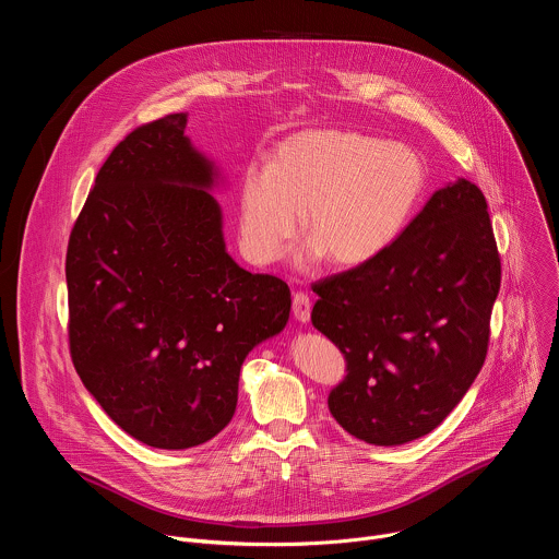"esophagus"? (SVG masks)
Returning <instances> with one entry per match:
<instances>
[{"label": "esophagus", "mask_w": 559, "mask_h": 559, "mask_svg": "<svg viewBox=\"0 0 559 559\" xmlns=\"http://www.w3.org/2000/svg\"><path fill=\"white\" fill-rule=\"evenodd\" d=\"M292 311H294V318L298 323H309L311 318V300L307 294L302 292H296L294 298H292Z\"/></svg>", "instance_id": "esophagus-1"}]
</instances>
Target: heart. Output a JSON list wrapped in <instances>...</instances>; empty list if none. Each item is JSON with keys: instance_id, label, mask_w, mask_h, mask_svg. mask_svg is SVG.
<instances>
[{"instance_id": "heart-1", "label": "heart", "mask_w": 559, "mask_h": 559, "mask_svg": "<svg viewBox=\"0 0 559 559\" xmlns=\"http://www.w3.org/2000/svg\"><path fill=\"white\" fill-rule=\"evenodd\" d=\"M427 183L423 156L405 143L318 128L283 139L270 168L241 181V248L257 265L276 263L300 229L305 265L330 259L352 270L371 263L412 218Z\"/></svg>"}]
</instances>
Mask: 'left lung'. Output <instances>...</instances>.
Instances as JSON below:
<instances>
[{
	"label": "left lung",
	"mask_w": 559,
	"mask_h": 559,
	"mask_svg": "<svg viewBox=\"0 0 559 559\" xmlns=\"http://www.w3.org/2000/svg\"><path fill=\"white\" fill-rule=\"evenodd\" d=\"M500 276L487 199L457 179L378 259L316 283L311 323L347 360L336 423L378 447L431 433L485 365Z\"/></svg>",
	"instance_id": "1"
}]
</instances>
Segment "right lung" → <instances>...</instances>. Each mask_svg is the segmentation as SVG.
<instances>
[{
  "label": "right lung",
  "mask_w": 559,
  "mask_h": 559,
  "mask_svg": "<svg viewBox=\"0 0 559 559\" xmlns=\"http://www.w3.org/2000/svg\"><path fill=\"white\" fill-rule=\"evenodd\" d=\"M188 115L130 132L106 158L66 254L70 356L102 409L154 449L212 440L243 360L289 321L287 283L225 250L223 183Z\"/></svg>",
  "instance_id": "add662e5"
}]
</instances>
